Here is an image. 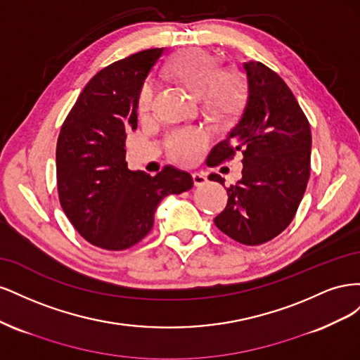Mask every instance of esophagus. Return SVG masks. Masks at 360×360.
I'll use <instances>...</instances> for the list:
<instances>
[{
    "instance_id": "esophagus-1",
    "label": "esophagus",
    "mask_w": 360,
    "mask_h": 360,
    "mask_svg": "<svg viewBox=\"0 0 360 360\" xmlns=\"http://www.w3.org/2000/svg\"><path fill=\"white\" fill-rule=\"evenodd\" d=\"M192 179H193L195 186H202V184L207 183V177L204 176L202 172H193L192 174Z\"/></svg>"
}]
</instances>
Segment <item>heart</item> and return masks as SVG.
Returning <instances> with one entry per match:
<instances>
[{
	"label": "heart",
	"instance_id": "obj_1",
	"mask_svg": "<svg viewBox=\"0 0 360 360\" xmlns=\"http://www.w3.org/2000/svg\"><path fill=\"white\" fill-rule=\"evenodd\" d=\"M167 75L193 97H201L207 112L224 118L240 108L245 86L240 76L222 72L219 63L202 49H184L171 57L165 66ZM155 99L153 85L146 82L138 93L136 110L147 117ZM209 143V136L200 129L174 130L167 138L168 156L179 163H193Z\"/></svg>",
	"mask_w": 360,
	"mask_h": 360
}]
</instances>
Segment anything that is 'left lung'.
Here are the masks:
<instances>
[{"label":"left lung","mask_w":360,"mask_h":360,"mask_svg":"<svg viewBox=\"0 0 360 360\" xmlns=\"http://www.w3.org/2000/svg\"><path fill=\"white\" fill-rule=\"evenodd\" d=\"M248 99L237 124L217 143L207 165L216 167L242 151V179L226 189L228 202L214 217L222 233L243 245H261L292 221L311 171V127L281 76L263 63L242 64ZM210 180L224 179L210 174Z\"/></svg>","instance_id":"8db88e82"}]
</instances>
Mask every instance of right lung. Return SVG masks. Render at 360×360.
<instances>
[{
    "mask_svg": "<svg viewBox=\"0 0 360 360\" xmlns=\"http://www.w3.org/2000/svg\"><path fill=\"white\" fill-rule=\"evenodd\" d=\"M163 51H141L97 72L60 130V202L76 231L97 248L136 245L153 228L158 204L193 186L189 172L171 165L155 177L127 168L124 141L136 129L138 93Z\"/></svg>",
    "mask_w": 360,
    "mask_h": 360,
    "instance_id": "1",
    "label": "right lung"
}]
</instances>
